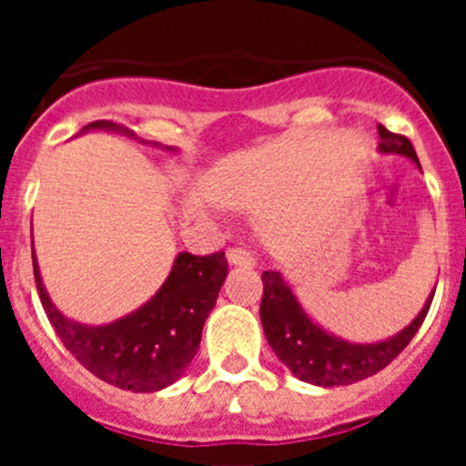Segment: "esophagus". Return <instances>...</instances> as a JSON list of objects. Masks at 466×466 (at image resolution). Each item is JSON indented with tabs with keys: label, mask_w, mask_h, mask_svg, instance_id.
Returning a JSON list of instances; mask_svg holds the SVG:
<instances>
[{
	"label": "esophagus",
	"mask_w": 466,
	"mask_h": 466,
	"mask_svg": "<svg viewBox=\"0 0 466 466\" xmlns=\"http://www.w3.org/2000/svg\"><path fill=\"white\" fill-rule=\"evenodd\" d=\"M230 266H238V268H252L254 266V254L247 249V247H230L226 252Z\"/></svg>",
	"instance_id": "esophagus-1"
}]
</instances>
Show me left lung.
I'll list each match as a JSON object with an SVG mask.
<instances>
[{
	"label": "left lung",
	"instance_id": "8db88e82",
	"mask_svg": "<svg viewBox=\"0 0 466 466\" xmlns=\"http://www.w3.org/2000/svg\"><path fill=\"white\" fill-rule=\"evenodd\" d=\"M378 133H380V151L409 156L420 166L409 137L390 133L385 126H378ZM261 279L263 296L258 312H261L263 333L268 339V345L296 378L319 387L352 385V382L382 371L390 361L401 355V350L422 327L427 312H430L431 299H434V294H430L420 315L394 339L382 340V343L357 345L345 343L317 327L299 306V300L291 294L282 275L275 270H266Z\"/></svg>",
	"mask_w": 466,
	"mask_h": 466
}]
</instances>
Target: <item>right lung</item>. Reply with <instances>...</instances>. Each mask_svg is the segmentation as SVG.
I'll return each mask as SVG.
<instances>
[{"instance_id":"1","label":"right lung","mask_w":466,"mask_h":466,"mask_svg":"<svg viewBox=\"0 0 466 466\" xmlns=\"http://www.w3.org/2000/svg\"><path fill=\"white\" fill-rule=\"evenodd\" d=\"M88 127H111L126 133L123 127L106 121H95ZM32 266L41 306L65 348L93 376L133 392H158L182 378L200 348L203 324L228 273L224 252L209 257L182 252L149 303L118 322L86 327L69 322L56 310L41 284L35 249Z\"/></svg>"}]
</instances>
